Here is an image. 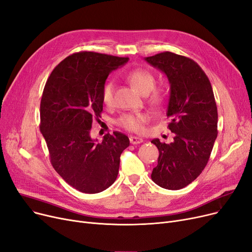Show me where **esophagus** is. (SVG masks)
<instances>
[{
	"label": "esophagus",
	"mask_w": 252,
	"mask_h": 252,
	"mask_svg": "<svg viewBox=\"0 0 252 252\" xmlns=\"http://www.w3.org/2000/svg\"><path fill=\"white\" fill-rule=\"evenodd\" d=\"M129 140L131 143H132V145H137V143H141L143 141L142 138L137 137V136H130Z\"/></svg>",
	"instance_id": "obj_1"
}]
</instances>
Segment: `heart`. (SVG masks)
Returning <instances> with one entry per match:
<instances>
[{
  "instance_id": "obj_1",
  "label": "heart",
  "mask_w": 252,
  "mask_h": 252,
  "mask_svg": "<svg viewBox=\"0 0 252 252\" xmlns=\"http://www.w3.org/2000/svg\"><path fill=\"white\" fill-rule=\"evenodd\" d=\"M125 79L141 94H149V99L153 103H160L162 95L159 90H153L156 80L151 71L142 68L131 69L125 74ZM114 81H107L102 89V100L105 104H112L114 98ZM148 119L149 114L147 113L124 114L118 119L117 124L126 130L133 131V132H141L143 130V124L147 122Z\"/></svg>"
}]
</instances>
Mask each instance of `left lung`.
Returning <instances> with one entry per match:
<instances>
[{"label": "left lung", "mask_w": 252, "mask_h": 252, "mask_svg": "<svg viewBox=\"0 0 252 252\" xmlns=\"http://www.w3.org/2000/svg\"><path fill=\"white\" fill-rule=\"evenodd\" d=\"M145 59L169 81L166 115L175 134L170 143L151 141L159 150L151 177L163 189H179L194 182L209 160L218 136L214 94L206 74L193 59L168 51Z\"/></svg>", "instance_id": "left-lung-1"}]
</instances>
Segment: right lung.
<instances>
[{
  "label": "right lung",
  "mask_w": 252,
  "mask_h": 252,
  "mask_svg": "<svg viewBox=\"0 0 252 252\" xmlns=\"http://www.w3.org/2000/svg\"><path fill=\"white\" fill-rule=\"evenodd\" d=\"M128 57L96 52L67 56L48 78L43 91L40 130L55 171L74 189L96 194L111 187L118 176L120 156L129 147L121 132L107 133L101 142L90 130L102 112V89L111 71Z\"/></svg>",
  "instance_id": "add662e5"
}]
</instances>
